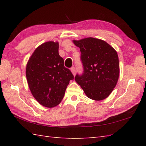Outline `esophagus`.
<instances>
[{"label":"esophagus","mask_w":146,"mask_h":146,"mask_svg":"<svg viewBox=\"0 0 146 146\" xmlns=\"http://www.w3.org/2000/svg\"><path fill=\"white\" fill-rule=\"evenodd\" d=\"M71 72H72L73 75L75 76L76 75V68H75V67L73 66L72 68H71Z\"/></svg>","instance_id":"1"}]
</instances>
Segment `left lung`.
I'll return each instance as SVG.
<instances>
[{"instance_id":"obj_1","label":"left lung","mask_w":146,"mask_h":146,"mask_svg":"<svg viewBox=\"0 0 146 146\" xmlns=\"http://www.w3.org/2000/svg\"><path fill=\"white\" fill-rule=\"evenodd\" d=\"M81 51L83 73L77 74L75 81L87 97L94 100L108 97L115 87L119 76L117 51L103 40L87 38L73 40Z\"/></svg>"}]
</instances>
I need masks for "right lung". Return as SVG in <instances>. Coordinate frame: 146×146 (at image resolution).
Here are the masks:
<instances>
[{
	"label": "right lung",
	"instance_id": "add662e5",
	"mask_svg": "<svg viewBox=\"0 0 146 146\" xmlns=\"http://www.w3.org/2000/svg\"><path fill=\"white\" fill-rule=\"evenodd\" d=\"M59 43L48 41L39 46L26 65V78L33 97L42 106L52 108L61 102L70 80L71 71L64 67L58 52Z\"/></svg>",
	"mask_w": 146,
	"mask_h": 146
}]
</instances>
